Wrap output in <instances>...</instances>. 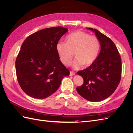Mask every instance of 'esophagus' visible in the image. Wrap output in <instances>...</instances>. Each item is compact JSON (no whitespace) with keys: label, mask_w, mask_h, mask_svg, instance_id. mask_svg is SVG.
I'll return each instance as SVG.
<instances>
[{"label":"esophagus","mask_w":133,"mask_h":133,"mask_svg":"<svg viewBox=\"0 0 133 133\" xmlns=\"http://www.w3.org/2000/svg\"><path fill=\"white\" fill-rule=\"evenodd\" d=\"M75 75V72L71 71H70V76H73V75Z\"/></svg>","instance_id":"34e87169"}]
</instances>
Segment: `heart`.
<instances>
[{"instance_id":"obj_1","label":"heart","mask_w":133,"mask_h":133,"mask_svg":"<svg viewBox=\"0 0 133 133\" xmlns=\"http://www.w3.org/2000/svg\"><path fill=\"white\" fill-rule=\"evenodd\" d=\"M65 44L58 43L56 50L62 63L69 66L73 59L74 53L76 60L73 66L76 69L82 65L89 67L94 64L98 58L100 44L95 36L82 31H76L68 35Z\"/></svg>"}]
</instances>
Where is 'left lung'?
Returning <instances> with one entry per match:
<instances>
[{"mask_svg": "<svg viewBox=\"0 0 133 133\" xmlns=\"http://www.w3.org/2000/svg\"><path fill=\"white\" fill-rule=\"evenodd\" d=\"M99 39L101 50L94 64L78 71L83 84L76 91L88 101L98 102L108 98L118 87L121 79L122 61L115 44L106 35L91 28Z\"/></svg>", "mask_w": 133, "mask_h": 133, "instance_id": "8db88e82", "label": "left lung"}]
</instances>
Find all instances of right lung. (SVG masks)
Segmentation results:
<instances>
[{"label":"right lung","instance_id":"1","mask_svg":"<svg viewBox=\"0 0 133 133\" xmlns=\"http://www.w3.org/2000/svg\"><path fill=\"white\" fill-rule=\"evenodd\" d=\"M68 29L45 28L31 34L23 42L15 61L18 82L31 97L43 99L58 90L70 72L59 60L56 45Z\"/></svg>","mask_w":133,"mask_h":133}]
</instances>
